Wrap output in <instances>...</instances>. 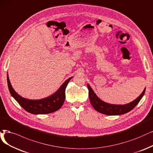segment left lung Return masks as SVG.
I'll use <instances>...</instances> for the list:
<instances>
[{
    "label": "left lung",
    "mask_w": 153,
    "mask_h": 153,
    "mask_svg": "<svg viewBox=\"0 0 153 153\" xmlns=\"http://www.w3.org/2000/svg\"><path fill=\"white\" fill-rule=\"evenodd\" d=\"M87 87L89 91V99L91 105L100 113L108 115H117L120 114H124L129 112L135 107L140 99L143 97L146 88L143 90L142 94H140L136 100L131 102V103L125 105H114L110 104L101 100L96 94L94 93L93 90L91 89L90 85L88 84Z\"/></svg>",
    "instance_id": "1"
}]
</instances>
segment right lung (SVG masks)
<instances>
[{"label":"right lung","instance_id":"right-lung-1","mask_svg":"<svg viewBox=\"0 0 153 153\" xmlns=\"http://www.w3.org/2000/svg\"><path fill=\"white\" fill-rule=\"evenodd\" d=\"M72 77L66 80L52 95L41 100H29L18 95L10 84L7 73V84L10 94L27 112L33 114H46L54 112L63 105L65 99V90Z\"/></svg>","mask_w":153,"mask_h":153}]
</instances>
